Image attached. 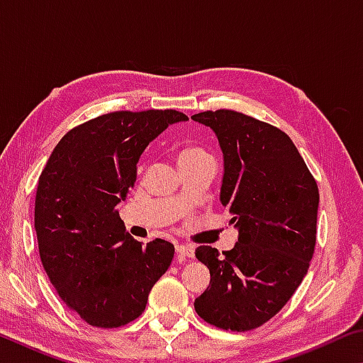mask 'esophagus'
Masks as SVG:
<instances>
[{
	"label": "esophagus",
	"instance_id": "obj_1",
	"mask_svg": "<svg viewBox=\"0 0 363 363\" xmlns=\"http://www.w3.org/2000/svg\"><path fill=\"white\" fill-rule=\"evenodd\" d=\"M176 251H177V255L182 256V257H192L194 256V247H190V245H177Z\"/></svg>",
	"mask_w": 363,
	"mask_h": 363
}]
</instances>
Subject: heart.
Returning <instances> with one entry per match:
<instances>
[{
	"label": "heart",
	"mask_w": 363,
	"mask_h": 363,
	"mask_svg": "<svg viewBox=\"0 0 363 363\" xmlns=\"http://www.w3.org/2000/svg\"><path fill=\"white\" fill-rule=\"evenodd\" d=\"M203 158H210V157H208V153L203 149H200V147H195V145L184 147V149H181L179 153H177V163L179 164L199 162V160H203Z\"/></svg>",
	"instance_id": "b5f03b06"
}]
</instances>
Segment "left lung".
<instances>
[{
	"label": "left lung",
	"instance_id": "left-lung-1",
	"mask_svg": "<svg viewBox=\"0 0 363 363\" xmlns=\"http://www.w3.org/2000/svg\"><path fill=\"white\" fill-rule=\"evenodd\" d=\"M216 133L224 153L220 203L238 242L195 250L210 285L195 299L205 322L255 330L280 312L307 274L317 237L318 187L288 134L235 110L192 115Z\"/></svg>",
	"mask_w": 363,
	"mask_h": 363
}]
</instances>
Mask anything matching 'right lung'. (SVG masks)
Segmentation results:
<instances>
[{"instance_id": "obj_1", "label": "right lung", "mask_w": 363, "mask_h": 363, "mask_svg": "<svg viewBox=\"0 0 363 363\" xmlns=\"http://www.w3.org/2000/svg\"><path fill=\"white\" fill-rule=\"evenodd\" d=\"M186 120L171 108L96 116L67 133L41 171L35 230L43 267L67 307L93 327L136 320L173 261L169 242L134 240L116 205L134 187L145 147Z\"/></svg>"}]
</instances>
